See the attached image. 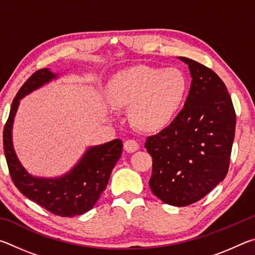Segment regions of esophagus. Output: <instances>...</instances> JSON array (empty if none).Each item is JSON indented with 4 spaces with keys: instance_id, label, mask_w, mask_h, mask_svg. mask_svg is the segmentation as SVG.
<instances>
[{
    "instance_id": "1",
    "label": "esophagus",
    "mask_w": 255,
    "mask_h": 255,
    "mask_svg": "<svg viewBox=\"0 0 255 255\" xmlns=\"http://www.w3.org/2000/svg\"><path fill=\"white\" fill-rule=\"evenodd\" d=\"M124 148L126 149L128 153H133V152H136L138 148H139V144H138L137 141L133 139H127L124 143Z\"/></svg>"
}]
</instances>
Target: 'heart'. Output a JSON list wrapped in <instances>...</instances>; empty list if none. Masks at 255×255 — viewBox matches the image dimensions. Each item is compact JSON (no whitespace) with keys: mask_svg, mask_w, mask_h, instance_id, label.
<instances>
[{"mask_svg":"<svg viewBox=\"0 0 255 255\" xmlns=\"http://www.w3.org/2000/svg\"><path fill=\"white\" fill-rule=\"evenodd\" d=\"M188 83L178 68L135 67L115 76L109 97L116 107H130L131 122L154 130L166 126L184 101Z\"/></svg>","mask_w":255,"mask_h":255,"instance_id":"heart-1","label":"heart"}]
</instances>
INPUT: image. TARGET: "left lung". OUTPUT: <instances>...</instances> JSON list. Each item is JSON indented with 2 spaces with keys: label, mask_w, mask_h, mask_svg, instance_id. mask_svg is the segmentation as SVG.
<instances>
[{
  "label": "left lung",
  "mask_w": 255,
  "mask_h": 255,
  "mask_svg": "<svg viewBox=\"0 0 255 255\" xmlns=\"http://www.w3.org/2000/svg\"><path fill=\"white\" fill-rule=\"evenodd\" d=\"M191 86L183 109L169 127L147 137L153 158L149 188L163 202L191 205L225 179L236 115L226 85L216 73L187 57Z\"/></svg>",
  "instance_id": "8db88e82"
}]
</instances>
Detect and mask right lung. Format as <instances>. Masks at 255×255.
I'll return each instance as SVG.
<instances>
[{"label":"right lung","mask_w":255,"mask_h":255,"mask_svg":"<svg viewBox=\"0 0 255 255\" xmlns=\"http://www.w3.org/2000/svg\"><path fill=\"white\" fill-rule=\"evenodd\" d=\"M57 77L49 68H41L21 86L12 102L3 130V148L11 179L19 191L51 214L62 217L82 215L93 208L109 181L111 171L122 156L123 141L114 139L91 146L68 173L58 178H38L29 174L16 157L12 144V125L20 100Z\"/></svg>","instance_id":"obj_1"}]
</instances>
